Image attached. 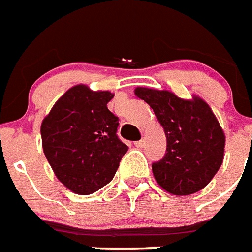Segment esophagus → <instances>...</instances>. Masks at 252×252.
<instances>
[{"mask_svg":"<svg viewBox=\"0 0 252 252\" xmlns=\"http://www.w3.org/2000/svg\"><path fill=\"white\" fill-rule=\"evenodd\" d=\"M144 144H145V141H144V140L136 141V142H134V145H136L137 147H142V146H144Z\"/></svg>","mask_w":252,"mask_h":252,"instance_id":"1","label":"esophagus"}]
</instances>
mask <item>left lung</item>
<instances>
[{"instance_id":"1","label":"left lung","mask_w":252,"mask_h":252,"mask_svg":"<svg viewBox=\"0 0 252 252\" xmlns=\"http://www.w3.org/2000/svg\"><path fill=\"white\" fill-rule=\"evenodd\" d=\"M134 94L153 108L167 137V153L151 165L155 181L173 195L203 189L221 167L225 147V134L211 107L198 95L183 99L144 87Z\"/></svg>"}]
</instances>
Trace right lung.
<instances>
[{"label": "right lung", "instance_id": "add662e5", "mask_svg": "<svg viewBox=\"0 0 252 252\" xmlns=\"http://www.w3.org/2000/svg\"><path fill=\"white\" fill-rule=\"evenodd\" d=\"M108 91L69 88L41 123L42 149L57 179L80 195L95 193L116 173L128 146L116 136L118 116Z\"/></svg>", "mask_w": 252, "mask_h": 252}]
</instances>
